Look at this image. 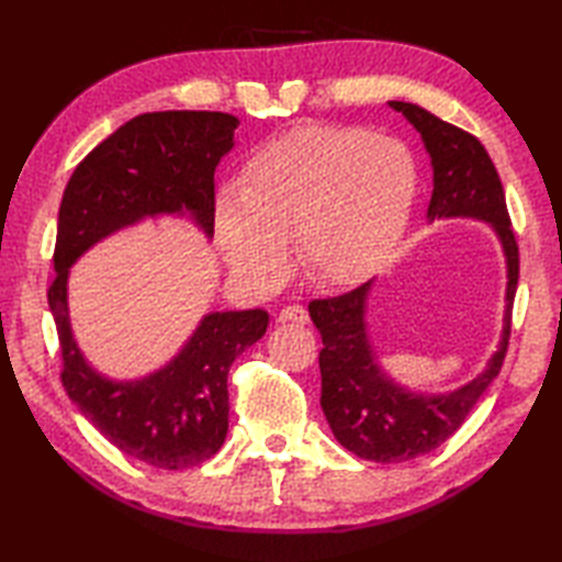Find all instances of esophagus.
Listing matches in <instances>:
<instances>
[{"mask_svg": "<svg viewBox=\"0 0 562 562\" xmlns=\"http://www.w3.org/2000/svg\"><path fill=\"white\" fill-rule=\"evenodd\" d=\"M280 321H294V324H308V312L302 304H290L280 312Z\"/></svg>", "mask_w": 562, "mask_h": 562, "instance_id": "esophagus-1", "label": "esophagus"}]
</instances>
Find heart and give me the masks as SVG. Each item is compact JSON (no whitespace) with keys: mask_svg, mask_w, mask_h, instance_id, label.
I'll return each instance as SVG.
<instances>
[{"mask_svg":"<svg viewBox=\"0 0 562 562\" xmlns=\"http://www.w3.org/2000/svg\"><path fill=\"white\" fill-rule=\"evenodd\" d=\"M417 166L398 139L362 127L302 125L268 142L217 198V236L236 272L274 284L288 241L312 280L348 288L386 266L408 226Z\"/></svg>","mask_w":562,"mask_h":562,"instance_id":"heart-1","label":"heart"}]
</instances>
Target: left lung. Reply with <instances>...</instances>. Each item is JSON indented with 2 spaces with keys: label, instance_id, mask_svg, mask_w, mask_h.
<instances>
[{
  "label": "left lung",
  "instance_id": "1",
  "mask_svg": "<svg viewBox=\"0 0 562 562\" xmlns=\"http://www.w3.org/2000/svg\"><path fill=\"white\" fill-rule=\"evenodd\" d=\"M391 109L408 117L432 157L435 190L427 217H475L491 222L505 248L509 282L499 350L479 379L445 396L411 393L381 374L364 333V302L372 282L308 304V314L324 338V350L318 355L321 408L345 449L376 463L423 457L445 445L463 425L473 405L503 369L519 280V246L509 222L505 190L479 137L439 121L415 103L391 101Z\"/></svg>",
  "mask_w": 562,
  "mask_h": 562
}]
</instances>
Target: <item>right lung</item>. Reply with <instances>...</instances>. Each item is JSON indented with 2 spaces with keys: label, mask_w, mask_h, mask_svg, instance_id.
<instances>
[{
  "label": "right lung",
  "mask_w": 562,
  "mask_h": 562,
  "mask_svg": "<svg viewBox=\"0 0 562 562\" xmlns=\"http://www.w3.org/2000/svg\"><path fill=\"white\" fill-rule=\"evenodd\" d=\"M236 125L234 115L217 111L142 113L79 161L59 205L57 274L47 288L63 352L59 379L113 447L164 471L193 469L224 445L229 367L262 338L268 314H210L171 364L123 384L93 372L71 338L67 272L103 236L154 214L188 212L212 236L214 169L234 147Z\"/></svg>",
  "instance_id": "add662e5"
}]
</instances>
